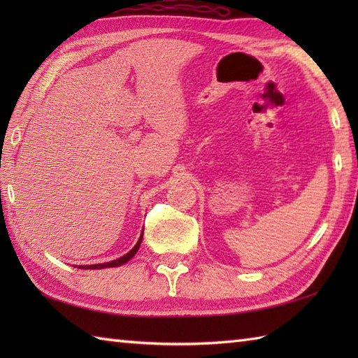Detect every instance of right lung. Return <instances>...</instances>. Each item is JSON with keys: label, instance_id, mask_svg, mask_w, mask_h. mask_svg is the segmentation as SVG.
Here are the masks:
<instances>
[{"label": "right lung", "instance_id": "1", "mask_svg": "<svg viewBox=\"0 0 358 358\" xmlns=\"http://www.w3.org/2000/svg\"><path fill=\"white\" fill-rule=\"evenodd\" d=\"M141 240H143V232H141V235H140V238H138V241H136V245L129 250V252L126 254V255H123V257H120V258H117V260H112V262H108V263H100V264H86V266H80V269H104V268H117V266H121V264H124V263H127L129 260H131V258L138 252V249H140V245H141Z\"/></svg>", "mask_w": 358, "mask_h": 358}]
</instances>
